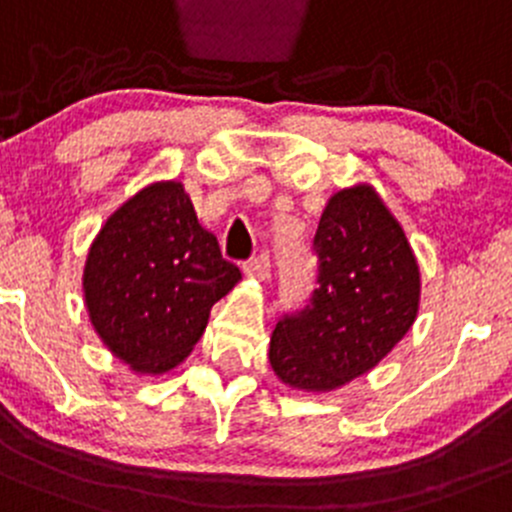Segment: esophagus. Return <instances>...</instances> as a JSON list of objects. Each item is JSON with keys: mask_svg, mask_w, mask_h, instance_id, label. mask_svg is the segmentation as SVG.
Instances as JSON below:
<instances>
[{"mask_svg": "<svg viewBox=\"0 0 512 512\" xmlns=\"http://www.w3.org/2000/svg\"><path fill=\"white\" fill-rule=\"evenodd\" d=\"M270 270H272V262L267 252H262V255H257L255 260H250L245 265V275L255 277V280H267V277H270Z\"/></svg>", "mask_w": 512, "mask_h": 512, "instance_id": "34e87169", "label": "esophagus"}]
</instances>
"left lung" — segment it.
Returning <instances> with one entry per match:
<instances>
[{
  "instance_id": "left-lung-1",
  "label": "left lung",
  "mask_w": 512,
  "mask_h": 512,
  "mask_svg": "<svg viewBox=\"0 0 512 512\" xmlns=\"http://www.w3.org/2000/svg\"><path fill=\"white\" fill-rule=\"evenodd\" d=\"M312 250L317 287L297 315L277 322L270 365L287 388L332 393L370 372L413 327L420 267L405 230L367 182L327 200Z\"/></svg>"
}]
</instances>
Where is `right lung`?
<instances>
[{"instance_id":"add662e5","label":"right lung","mask_w":512,"mask_h":512,"mask_svg":"<svg viewBox=\"0 0 512 512\" xmlns=\"http://www.w3.org/2000/svg\"><path fill=\"white\" fill-rule=\"evenodd\" d=\"M240 280L185 185L167 180L107 217L89 247L82 290L107 350L140 375H162L190 355L212 305Z\"/></svg>"}]
</instances>
